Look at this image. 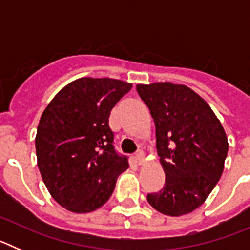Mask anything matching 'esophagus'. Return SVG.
I'll return each instance as SVG.
<instances>
[{
    "instance_id": "34e87169",
    "label": "esophagus",
    "mask_w": 250,
    "mask_h": 250,
    "mask_svg": "<svg viewBox=\"0 0 250 250\" xmlns=\"http://www.w3.org/2000/svg\"><path fill=\"white\" fill-rule=\"evenodd\" d=\"M135 160H136V163H138L139 165H143L145 163V156H144V152L141 151H138L135 154Z\"/></svg>"
}]
</instances>
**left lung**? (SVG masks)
<instances>
[{"mask_svg": "<svg viewBox=\"0 0 250 250\" xmlns=\"http://www.w3.org/2000/svg\"><path fill=\"white\" fill-rule=\"evenodd\" d=\"M156 129V149L165 171L164 188L147 194L154 209L180 216L199 208L224 170L228 139L219 119L185 85H136Z\"/></svg>", "mask_w": 250, "mask_h": 250, "instance_id": "8db88e82", "label": "left lung"}]
</instances>
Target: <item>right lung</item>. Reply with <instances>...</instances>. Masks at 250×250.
Listing matches in <instances>:
<instances>
[{"label": "right lung", "instance_id": "add662e5", "mask_svg": "<svg viewBox=\"0 0 250 250\" xmlns=\"http://www.w3.org/2000/svg\"><path fill=\"white\" fill-rule=\"evenodd\" d=\"M132 85L116 79L81 77L60 90L37 126V165L51 196L72 213H90L111 196L129 167L114 147L112 107Z\"/></svg>", "mask_w": 250, "mask_h": 250}]
</instances>
